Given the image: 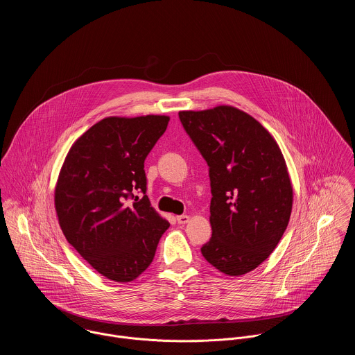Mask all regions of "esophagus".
Segmentation results:
<instances>
[{
    "mask_svg": "<svg viewBox=\"0 0 355 355\" xmlns=\"http://www.w3.org/2000/svg\"><path fill=\"white\" fill-rule=\"evenodd\" d=\"M176 221H178L179 224H186V223H189V221H190V216H187V214L178 216V217H176Z\"/></svg>",
    "mask_w": 355,
    "mask_h": 355,
    "instance_id": "esophagus-1",
    "label": "esophagus"
}]
</instances>
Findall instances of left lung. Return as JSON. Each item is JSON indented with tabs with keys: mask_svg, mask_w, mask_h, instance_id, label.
Wrapping results in <instances>:
<instances>
[{
	"mask_svg": "<svg viewBox=\"0 0 355 355\" xmlns=\"http://www.w3.org/2000/svg\"><path fill=\"white\" fill-rule=\"evenodd\" d=\"M179 119L209 165L211 238L201 253L225 275H245L276 249L288 225L286 159L273 137L234 106L183 110Z\"/></svg>",
	"mask_w": 355,
	"mask_h": 355,
	"instance_id": "obj_1",
	"label": "left lung"
}]
</instances>
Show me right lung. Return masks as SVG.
Instances as JSON below:
<instances>
[{
    "label": "right lung",
    "instance_id": "obj_1",
    "mask_svg": "<svg viewBox=\"0 0 355 355\" xmlns=\"http://www.w3.org/2000/svg\"><path fill=\"white\" fill-rule=\"evenodd\" d=\"M168 121L159 114L102 119L76 139L61 166L54 190L58 224L68 243L109 280L128 283L145 272L169 227L146 196L144 169Z\"/></svg>",
    "mask_w": 355,
    "mask_h": 355
}]
</instances>
